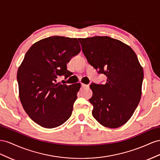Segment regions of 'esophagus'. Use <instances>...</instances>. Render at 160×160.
<instances>
[{
  "label": "esophagus",
  "instance_id": "esophagus-1",
  "mask_svg": "<svg viewBox=\"0 0 160 160\" xmlns=\"http://www.w3.org/2000/svg\"><path fill=\"white\" fill-rule=\"evenodd\" d=\"M81 86L82 88H86V87H88V85H86V84H84L83 83H82L81 84Z\"/></svg>",
  "mask_w": 160,
  "mask_h": 160
}]
</instances>
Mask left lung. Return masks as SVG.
I'll return each mask as SVG.
<instances>
[{
    "mask_svg": "<svg viewBox=\"0 0 160 160\" xmlns=\"http://www.w3.org/2000/svg\"><path fill=\"white\" fill-rule=\"evenodd\" d=\"M88 62L107 77L104 84L92 83V116L100 125L118 128L128 121L141 97L143 70L129 45L108 36L78 39Z\"/></svg>",
    "mask_w": 160,
    "mask_h": 160,
    "instance_id": "obj_1",
    "label": "left lung"
}]
</instances>
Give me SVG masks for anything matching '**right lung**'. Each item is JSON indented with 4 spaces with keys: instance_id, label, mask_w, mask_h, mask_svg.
I'll use <instances>...</instances> for the list:
<instances>
[{
    "instance_id": "add662e5",
    "label": "right lung",
    "mask_w": 160,
    "mask_h": 160,
    "mask_svg": "<svg viewBox=\"0 0 160 160\" xmlns=\"http://www.w3.org/2000/svg\"><path fill=\"white\" fill-rule=\"evenodd\" d=\"M76 38L52 36L34 43L26 53L17 72L19 98L29 117L44 128L64 123L72 115L80 84L57 83L68 78L67 63L80 52Z\"/></svg>"
}]
</instances>
